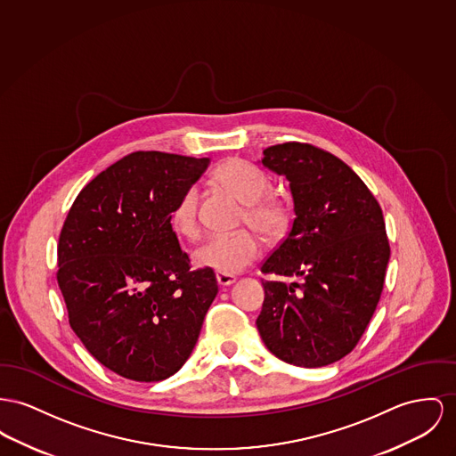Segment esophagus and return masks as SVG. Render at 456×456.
Wrapping results in <instances>:
<instances>
[{"label": "esophagus", "mask_w": 456, "mask_h": 456, "mask_svg": "<svg viewBox=\"0 0 456 456\" xmlns=\"http://www.w3.org/2000/svg\"><path fill=\"white\" fill-rule=\"evenodd\" d=\"M216 278H217V283H219V285H223V287L232 285V283H235V280H237V276H235V274L226 273H217L216 274Z\"/></svg>", "instance_id": "34e87169"}]
</instances>
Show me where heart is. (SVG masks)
<instances>
[{"instance_id": "1", "label": "heart", "mask_w": 456, "mask_h": 456, "mask_svg": "<svg viewBox=\"0 0 456 456\" xmlns=\"http://www.w3.org/2000/svg\"><path fill=\"white\" fill-rule=\"evenodd\" d=\"M214 182L232 191L245 204V217L263 237H276L283 232L289 221V204L280 195L270 193L272 178L261 167L242 160L228 159L216 167ZM171 224L178 235L186 240H195L200 235L199 190L190 184L182 191L171 209ZM261 254V243L250 232L232 235H214L202 243L193 257L202 268L217 273L233 274L242 272Z\"/></svg>"}]
</instances>
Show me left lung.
Returning <instances> with one entry per match:
<instances>
[{"label":"left lung","instance_id":"1","mask_svg":"<svg viewBox=\"0 0 456 456\" xmlns=\"http://www.w3.org/2000/svg\"><path fill=\"white\" fill-rule=\"evenodd\" d=\"M263 164L290 182L296 219L261 265L276 278L263 280L257 330L285 363H335L360 342L384 289L382 209L346 162L311 143L268 147Z\"/></svg>","mask_w":456,"mask_h":456}]
</instances>
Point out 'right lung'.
<instances>
[{
    "mask_svg": "<svg viewBox=\"0 0 456 456\" xmlns=\"http://www.w3.org/2000/svg\"><path fill=\"white\" fill-rule=\"evenodd\" d=\"M208 164L129 153L79 191L61 226L57 281L70 329L124 379L176 373L217 294L213 270H191L171 224L175 202Z\"/></svg>",
    "mask_w": 456,
    "mask_h": 456,
    "instance_id": "add662e5",
    "label": "right lung"
}]
</instances>
